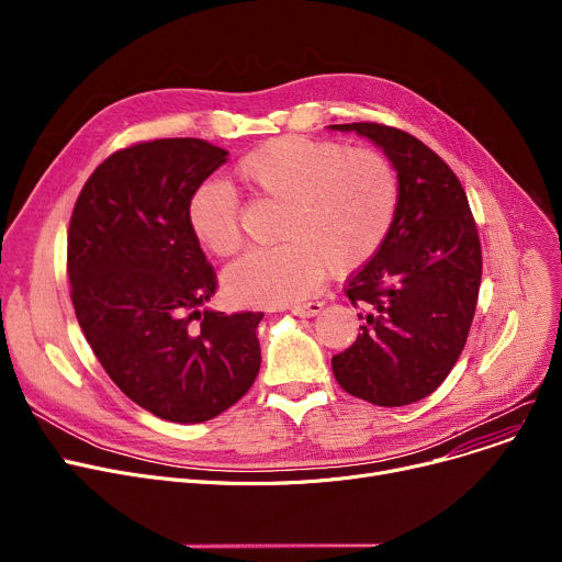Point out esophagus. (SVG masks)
Returning <instances> with one entry per match:
<instances>
[{"mask_svg":"<svg viewBox=\"0 0 562 562\" xmlns=\"http://www.w3.org/2000/svg\"><path fill=\"white\" fill-rule=\"evenodd\" d=\"M293 314L296 316H316L321 310H323V303H318V301H310V303H299V305H291L289 307Z\"/></svg>","mask_w":562,"mask_h":562,"instance_id":"obj_1","label":"esophagus"}]
</instances>
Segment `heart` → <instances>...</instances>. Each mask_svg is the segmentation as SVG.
Returning a JSON list of instances; mask_svg holds the SVG:
<instances>
[{"mask_svg": "<svg viewBox=\"0 0 562 562\" xmlns=\"http://www.w3.org/2000/svg\"><path fill=\"white\" fill-rule=\"evenodd\" d=\"M234 177L255 200L282 204L276 227L282 244L248 252L223 276L236 305L305 299L328 269L348 273L369 261L398 214V175L369 147L280 136L236 161ZM187 223L195 241L216 257H232L244 246L239 200L221 182L191 191Z\"/></svg>", "mask_w": 562, "mask_h": 562, "instance_id": "b5f03b06", "label": "heart"}]
</instances>
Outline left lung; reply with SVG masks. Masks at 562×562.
Returning <instances> with one entry per match:
<instances>
[{
  "instance_id": "left-lung-1",
  "label": "left lung",
  "mask_w": 562,
  "mask_h": 562,
  "mask_svg": "<svg viewBox=\"0 0 562 562\" xmlns=\"http://www.w3.org/2000/svg\"><path fill=\"white\" fill-rule=\"evenodd\" d=\"M333 127L380 145L401 184L385 244L346 280L362 333L333 358V373L373 405L417 403L451 373L474 321L483 273L476 221L456 172L419 138L380 123Z\"/></svg>"
}]
</instances>
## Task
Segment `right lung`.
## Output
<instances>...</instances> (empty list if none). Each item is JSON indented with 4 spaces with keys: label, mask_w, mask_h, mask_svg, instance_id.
Returning a JSON list of instances; mask_svg holds the SVG:
<instances>
[{
    "label": "right lung",
    "mask_w": 562,
    "mask_h": 562,
    "mask_svg": "<svg viewBox=\"0 0 562 562\" xmlns=\"http://www.w3.org/2000/svg\"><path fill=\"white\" fill-rule=\"evenodd\" d=\"M202 138L140 140L88 177L68 229L70 299L95 358L159 419L202 424L259 373L263 312L202 310L216 289L187 200L227 159Z\"/></svg>",
    "instance_id": "right-lung-1"
}]
</instances>
